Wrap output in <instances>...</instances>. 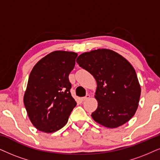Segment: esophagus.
Listing matches in <instances>:
<instances>
[{"label":"esophagus","instance_id":"esophagus-1","mask_svg":"<svg viewBox=\"0 0 160 160\" xmlns=\"http://www.w3.org/2000/svg\"><path fill=\"white\" fill-rule=\"evenodd\" d=\"M90 98V95L89 94H86V97H83V98H82V101H85V100H88V99H89Z\"/></svg>","mask_w":160,"mask_h":160}]
</instances>
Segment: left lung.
I'll list each match as a JSON object with an SVG mask.
<instances>
[{"label":"left lung","instance_id":"left-lung-1","mask_svg":"<svg viewBox=\"0 0 160 160\" xmlns=\"http://www.w3.org/2000/svg\"><path fill=\"white\" fill-rule=\"evenodd\" d=\"M80 67L88 71L97 82L95 98L98 108L92 114L95 122L114 128L132 118L141 94L134 67L112 50H93L77 58Z\"/></svg>","mask_w":160,"mask_h":160}]
</instances>
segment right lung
Returning a JSON list of instances; mask_svg holds the SVG:
<instances>
[{"mask_svg": "<svg viewBox=\"0 0 160 160\" xmlns=\"http://www.w3.org/2000/svg\"><path fill=\"white\" fill-rule=\"evenodd\" d=\"M77 57L73 52L54 51L32 68L23 102L30 121L40 131L53 133L62 128L76 106L68 75Z\"/></svg>", "mask_w": 160, "mask_h": 160, "instance_id": "1", "label": "right lung"}]
</instances>
